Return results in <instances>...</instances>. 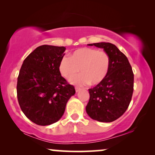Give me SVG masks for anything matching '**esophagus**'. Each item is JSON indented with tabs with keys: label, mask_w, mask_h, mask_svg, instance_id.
<instances>
[{
	"label": "esophagus",
	"mask_w": 155,
	"mask_h": 155,
	"mask_svg": "<svg viewBox=\"0 0 155 155\" xmlns=\"http://www.w3.org/2000/svg\"><path fill=\"white\" fill-rule=\"evenodd\" d=\"M81 90V88L80 87H75V91H76V92H78Z\"/></svg>",
	"instance_id": "obj_1"
}]
</instances>
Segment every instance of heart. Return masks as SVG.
Listing matches in <instances>:
<instances>
[{
    "label": "heart",
    "instance_id": "b5f03b06",
    "mask_svg": "<svg viewBox=\"0 0 155 155\" xmlns=\"http://www.w3.org/2000/svg\"><path fill=\"white\" fill-rule=\"evenodd\" d=\"M110 56L104 51L84 47L74 51L70 57H63L59 70L66 78H70L80 70L81 74L70 79L72 84L97 85L107 77L110 69Z\"/></svg>",
    "mask_w": 155,
    "mask_h": 155
}]
</instances>
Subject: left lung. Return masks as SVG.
<instances>
[{
    "mask_svg": "<svg viewBox=\"0 0 155 155\" xmlns=\"http://www.w3.org/2000/svg\"><path fill=\"white\" fill-rule=\"evenodd\" d=\"M102 48L109 55L110 69L106 78L89 89L86 112L92 119L103 122L115 120L127 109L134 91V73L127 58L109 42L89 44Z\"/></svg>",
    "mask_w": 155,
    "mask_h": 155,
    "instance_id": "8db88e82",
    "label": "left lung"
}]
</instances>
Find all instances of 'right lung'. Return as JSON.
I'll return each instance as SVG.
<instances>
[{"mask_svg": "<svg viewBox=\"0 0 155 155\" xmlns=\"http://www.w3.org/2000/svg\"><path fill=\"white\" fill-rule=\"evenodd\" d=\"M66 48L51 45L37 47L24 61L17 78V99L21 109L38 125L58 121L69 99L75 94L59 70Z\"/></svg>", "mask_w": 155, "mask_h": 155, "instance_id": "add662e5", "label": "right lung"}]
</instances>
